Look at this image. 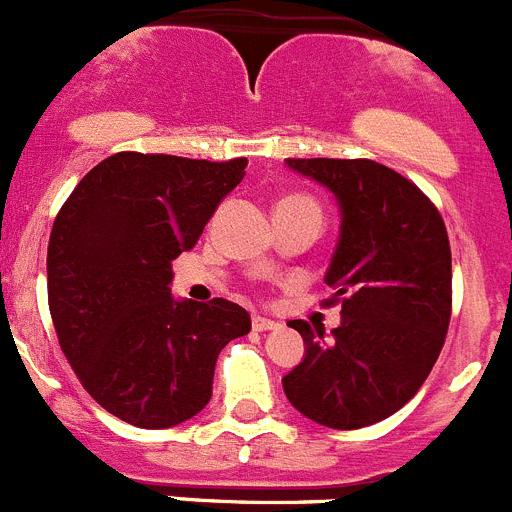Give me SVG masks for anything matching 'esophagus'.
I'll return each mask as SVG.
<instances>
[{
    "label": "esophagus",
    "instance_id": "34e87169",
    "mask_svg": "<svg viewBox=\"0 0 512 512\" xmlns=\"http://www.w3.org/2000/svg\"><path fill=\"white\" fill-rule=\"evenodd\" d=\"M252 328H255V331H278L280 323L270 321V318H262V315H255V318H252Z\"/></svg>",
    "mask_w": 512,
    "mask_h": 512
}]
</instances>
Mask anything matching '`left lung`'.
Masks as SVG:
<instances>
[{
	"mask_svg": "<svg viewBox=\"0 0 512 512\" xmlns=\"http://www.w3.org/2000/svg\"><path fill=\"white\" fill-rule=\"evenodd\" d=\"M333 194L341 212L326 272L341 326L290 321L305 356L283 376L288 401L331 429H361L399 412L444 346L452 310V252L437 207L369 159H285Z\"/></svg>",
	"mask_w": 512,
	"mask_h": 512,
	"instance_id": "obj_1",
	"label": "left lung"
}]
</instances>
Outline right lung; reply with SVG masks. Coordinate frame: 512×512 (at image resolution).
I'll return each mask as SVG.
<instances>
[{"label":"right lung","mask_w":512,"mask_h":512,"mask_svg":"<svg viewBox=\"0 0 512 512\" xmlns=\"http://www.w3.org/2000/svg\"><path fill=\"white\" fill-rule=\"evenodd\" d=\"M245 166L121 151L83 176L52 224L57 341L88 394L133 427L197 417L212 399L219 351L250 333L237 303L171 295V260L197 245Z\"/></svg>","instance_id":"obj_1"}]
</instances>
